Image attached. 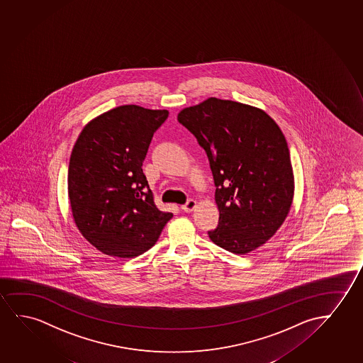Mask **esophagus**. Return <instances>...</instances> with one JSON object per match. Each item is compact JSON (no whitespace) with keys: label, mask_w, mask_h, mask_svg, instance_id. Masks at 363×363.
I'll return each mask as SVG.
<instances>
[{"label":"esophagus","mask_w":363,"mask_h":363,"mask_svg":"<svg viewBox=\"0 0 363 363\" xmlns=\"http://www.w3.org/2000/svg\"><path fill=\"white\" fill-rule=\"evenodd\" d=\"M195 206H196V201L190 199L182 206V209L184 210L185 213H190V211H193L195 209Z\"/></svg>","instance_id":"obj_1"}]
</instances>
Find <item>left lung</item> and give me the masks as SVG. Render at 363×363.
<instances>
[{"mask_svg":"<svg viewBox=\"0 0 363 363\" xmlns=\"http://www.w3.org/2000/svg\"><path fill=\"white\" fill-rule=\"evenodd\" d=\"M178 121L198 139L214 177L219 224L214 244L245 255L275 235L294 199V173L285 135L262 109L208 98L184 108Z\"/></svg>","mask_w":363,"mask_h":363,"instance_id":"left-lung-1","label":"left lung"}]
</instances>
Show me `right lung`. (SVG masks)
Listing matches in <instances>:
<instances>
[{"label": "right lung", "instance_id": "add662e5", "mask_svg": "<svg viewBox=\"0 0 363 363\" xmlns=\"http://www.w3.org/2000/svg\"><path fill=\"white\" fill-rule=\"evenodd\" d=\"M168 116L165 109L134 104L113 108L88 123L73 147L72 215L81 234L106 255H142L173 218L154 204L142 169L153 134Z\"/></svg>", "mask_w": 363, "mask_h": 363}]
</instances>
